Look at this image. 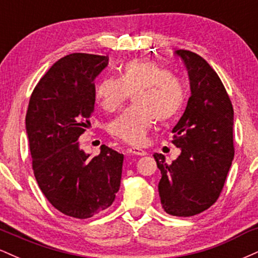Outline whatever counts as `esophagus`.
<instances>
[{"label":"esophagus","mask_w":258,"mask_h":258,"mask_svg":"<svg viewBox=\"0 0 258 258\" xmlns=\"http://www.w3.org/2000/svg\"><path fill=\"white\" fill-rule=\"evenodd\" d=\"M130 154H133V155H138V156H144L147 155V152L146 150L141 149V148H130L128 150H127Z\"/></svg>","instance_id":"obj_1"}]
</instances>
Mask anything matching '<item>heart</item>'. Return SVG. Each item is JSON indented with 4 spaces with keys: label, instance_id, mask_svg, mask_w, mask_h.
Wrapping results in <instances>:
<instances>
[{
    "label": "heart",
    "instance_id": "obj_1",
    "mask_svg": "<svg viewBox=\"0 0 258 258\" xmlns=\"http://www.w3.org/2000/svg\"><path fill=\"white\" fill-rule=\"evenodd\" d=\"M136 106L111 121L109 131L126 143L142 144L155 120L167 121L182 108L184 88L178 78L144 59H132L122 65L119 78L105 76L96 86V98L108 112H114L130 94Z\"/></svg>",
    "mask_w": 258,
    "mask_h": 258
}]
</instances>
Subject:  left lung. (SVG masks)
<instances>
[{"mask_svg": "<svg viewBox=\"0 0 258 258\" xmlns=\"http://www.w3.org/2000/svg\"><path fill=\"white\" fill-rule=\"evenodd\" d=\"M174 54L184 61L191 92L172 130V143L180 154L171 165L162 154L155 153L154 159L161 172L162 209L190 217L214 205L223 189L234 159V111L221 79L205 59L185 49Z\"/></svg>", "mask_w": 258, "mask_h": 258, "instance_id": "left-lung-1", "label": "left lung"}]
</instances>
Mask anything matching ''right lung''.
I'll list each match as a JSON object with an SVG mask.
<instances>
[{
    "label": "right lung",
    "instance_id": "right-lung-1",
    "mask_svg": "<svg viewBox=\"0 0 258 258\" xmlns=\"http://www.w3.org/2000/svg\"><path fill=\"white\" fill-rule=\"evenodd\" d=\"M105 55L73 53L52 65L31 94L25 128L38 186L61 214L90 218L114 203L122 173V154L100 147L91 158L79 138L91 126L94 80Z\"/></svg>",
    "mask_w": 258,
    "mask_h": 258
}]
</instances>
